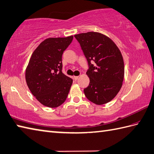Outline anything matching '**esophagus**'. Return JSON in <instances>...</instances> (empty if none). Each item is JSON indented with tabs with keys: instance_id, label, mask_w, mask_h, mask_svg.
<instances>
[{
	"instance_id": "1",
	"label": "esophagus",
	"mask_w": 154,
	"mask_h": 154,
	"mask_svg": "<svg viewBox=\"0 0 154 154\" xmlns=\"http://www.w3.org/2000/svg\"><path fill=\"white\" fill-rule=\"evenodd\" d=\"M78 78H79V76H74V80H77L78 79Z\"/></svg>"
}]
</instances>
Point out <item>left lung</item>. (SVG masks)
<instances>
[{
	"label": "left lung",
	"mask_w": 154,
	"mask_h": 154,
	"mask_svg": "<svg viewBox=\"0 0 154 154\" xmlns=\"http://www.w3.org/2000/svg\"><path fill=\"white\" fill-rule=\"evenodd\" d=\"M74 37L88 64L86 74L90 84L84 90L85 95L96 105L108 103L120 91L124 79V61L120 50L110 38L97 32L80 33Z\"/></svg>",
	"instance_id": "left-lung-1"
}]
</instances>
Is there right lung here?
I'll return each instance as SVG.
<instances>
[{"instance_id": "obj_1", "label": "right lung", "mask_w": 154, "mask_h": 154, "mask_svg": "<svg viewBox=\"0 0 154 154\" xmlns=\"http://www.w3.org/2000/svg\"><path fill=\"white\" fill-rule=\"evenodd\" d=\"M73 36L48 38L33 51L26 70L30 91L41 103L54 108L68 96L73 80L62 72V56Z\"/></svg>"}]
</instances>
